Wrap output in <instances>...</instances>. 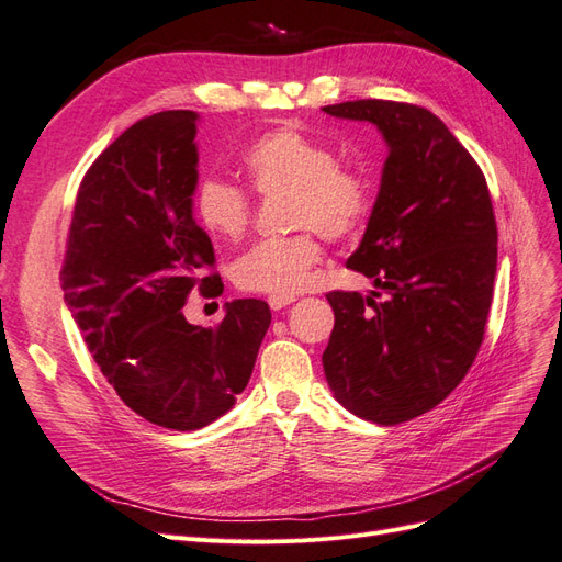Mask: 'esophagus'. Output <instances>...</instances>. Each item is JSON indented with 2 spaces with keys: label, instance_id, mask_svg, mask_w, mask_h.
Masks as SVG:
<instances>
[{
  "label": "esophagus",
  "instance_id": "34e87169",
  "mask_svg": "<svg viewBox=\"0 0 562 562\" xmlns=\"http://www.w3.org/2000/svg\"><path fill=\"white\" fill-rule=\"evenodd\" d=\"M294 301H296L294 294H272V296H268V303H270L272 311H280L284 306H290V303H294Z\"/></svg>",
  "mask_w": 562,
  "mask_h": 562
}]
</instances>
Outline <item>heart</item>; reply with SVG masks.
I'll return each mask as SVG.
<instances>
[{
  "label": "heart",
  "instance_id": "obj_1",
  "mask_svg": "<svg viewBox=\"0 0 562 562\" xmlns=\"http://www.w3.org/2000/svg\"><path fill=\"white\" fill-rule=\"evenodd\" d=\"M259 195L286 192L292 235L256 243L233 266L237 286L261 294H296L323 259L317 229L334 243L358 235L372 212V186L358 169L336 162L323 140L292 126L266 132L243 155ZM195 216L221 243H237L251 226L254 200L239 183L210 176L198 186Z\"/></svg>",
  "mask_w": 562,
  "mask_h": 562
}]
</instances>
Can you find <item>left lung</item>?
<instances>
[{
	"label": "left lung",
	"instance_id": "8db88e82",
	"mask_svg": "<svg viewBox=\"0 0 562 562\" xmlns=\"http://www.w3.org/2000/svg\"><path fill=\"white\" fill-rule=\"evenodd\" d=\"M323 110L372 122L389 143L370 223L346 263L376 292L327 294L325 376L348 412L395 426L440 405L485 339L496 272L490 188L426 108L364 99Z\"/></svg>",
	"mask_w": 562,
	"mask_h": 562
}]
</instances>
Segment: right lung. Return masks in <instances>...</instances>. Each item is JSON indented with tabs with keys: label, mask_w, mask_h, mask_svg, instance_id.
I'll list each match as a JSON object with an SVG mask.
<instances>
[{
	"label": "right lung",
	"mask_w": 562,
	"mask_h": 562,
	"mask_svg": "<svg viewBox=\"0 0 562 562\" xmlns=\"http://www.w3.org/2000/svg\"><path fill=\"white\" fill-rule=\"evenodd\" d=\"M198 112L132 124L77 190L60 284L77 327L122 403L143 419L195 430L249 383L270 325L261 299L233 301L214 327L190 325L192 290L218 296L212 239L192 218Z\"/></svg>",
	"instance_id": "1"
}]
</instances>
